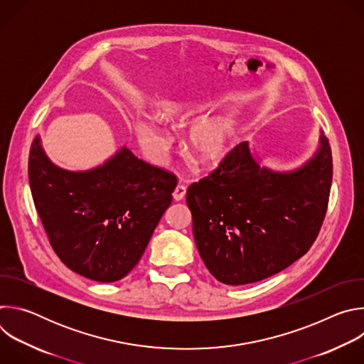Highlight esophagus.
Returning a JSON list of instances; mask_svg holds the SVG:
<instances>
[{
  "label": "esophagus",
  "instance_id": "obj_1",
  "mask_svg": "<svg viewBox=\"0 0 364 364\" xmlns=\"http://www.w3.org/2000/svg\"><path fill=\"white\" fill-rule=\"evenodd\" d=\"M186 191H187V187H186V186H183V184H178V186L176 187L174 193H173L174 200H177V201L183 200V198H184V196H186Z\"/></svg>",
  "mask_w": 364,
  "mask_h": 364
}]
</instances>
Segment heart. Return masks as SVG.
<instances>
[{
	"mask_svg": "<svg viewBox=\"0 0 364 364\" xmlns=\"http://www.w3.org/2000/svg\"><path fill=\"white\" fill-rule=\"evenodd\" d=\"M186 105H166L159 109V118L163 122L173 124L187 115ZM134 131L144 151L151 159L159 160L167 152L171 145V136L146 117H136L134 121ZM233 138L232 125L223 118H212L197 122L188 132V144L194 157L205 166L220 163L230 151Z\"/></svg>",
	"mask_w": 364,
	"mask_h": 364,
	"instance_id": "1",
	"label": "heart"
}]
</instances>
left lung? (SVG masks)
I'll return each mask as SVG.
<instances>
[{"label": "left lung", "instance_id": "8db88e82", "mask_svg": "<svg viewBox=\"0 0 364 364\" xmlns=\"http://www.w3.org/2000/svg\"><path fill=\"white\" fill-rule=\"evenodd\" d=\"M333 181L328 139L295 171L261 167L240 142L187 190L193 235L205 268L226 285L269 278L304 256L323 226Z\"/></svg>", "mask_w": 364, "mask_h": 364}]
</instances>
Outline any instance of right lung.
<instances>
[{
  "label": "right lung",
  "mask_w": 364,
  "mask_h": 364,
  "mask_svg": "<svg viewBox=\"0 0 364 364\" xmlns=\"http://www.w3.org/2000/svg\"><path fill=\"white\" fill-rule=\"evenodd\" d=\"M28 181L51 247L69 269L97 282L132 271L177 186L173 173L127 146L100 167L66 171L47 159L38 136L30 148Z\"/></svg>",
  "instance_id": "right-lung-1"
}]
</instances>
